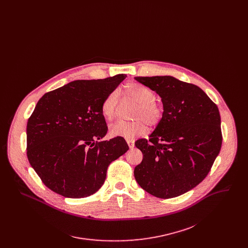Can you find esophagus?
Listing matches in <instances>:
<instances>
[{
  "label": "esophagus",
  "mask_w": 248,
  "mask_h": 248,
  "mask_svg": "<svg viewBox=\"0 0 248 248\" xmlns=\"http://www.w3.org/2000/svg\"><path fill=\"white\" fill-rule=\"evenodd\" d=\"M126 142H127V144H128L130 149H133V148H134V146H135V141H134V140H127Z\"/></svg>",
  "instance_id": "obj_1"
}]
</instances>
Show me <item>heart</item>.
<instances>
[{"instance_id":"b5f03b06","label":"heart","mask_w":248,"mask_h":248,"mask_svg":"<svg viewBox=\"0 0 248 248\" xmlns=\"http://www.w3.org/2000/svg\"><path fill=\"white\" fill-rule=\"evenodd\" d=\"M120 92L124 97L137 103L133 115L137 120L133 122L118 121L110 124L108 132L111 137H122L127 140L134 139L147 132L146 121L150 125H157L161 122L164 116V107L155 100V94L153 90L139 83H128ZM117 104L118 94L116 92L107 94L100 108L103 117L108 121L114 118Z\"/></svg>"}]
</instances>
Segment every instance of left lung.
Masks as SVG:
<instances>
[{
  "label": "left lung",
  "instance_id": "8db88e82",
  "mask_svg": "<svg viewBox=\"0 0 248 248\" xmlns=\"http://www.w3.org/2000/svg\"><path fill=\"white\" fill-rule=\"evenodd\" d=\"M162 98L164 116L148 140L134 176L158 198L179 196L201 183L219 154L222 135L217 105L200 87L172 76L135 77Z\"/></svg>",
  "mask_w": 248,
  "mask_h": 248
}]
</instances>
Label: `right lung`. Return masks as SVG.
<instances>
[{
    "instance_id": "right-lung-1",
    "label": "right lung",
    "mask_w": 248,
    "mask_h": 248,
    "mask_svg": "<svg viewBox=\"0 0 248 248\" xmlns=\"http://www.w3.org/2000/svg\"><path fill=\"white\" fill-rule=\"evenodd\" d=\"M125 78L73 81L38 101L27 124V156L51 190L67 198L94 194L108 166L128 151L122 137L99 141L108 131L101 103Z\"/></svg>"
}]
</instances>
